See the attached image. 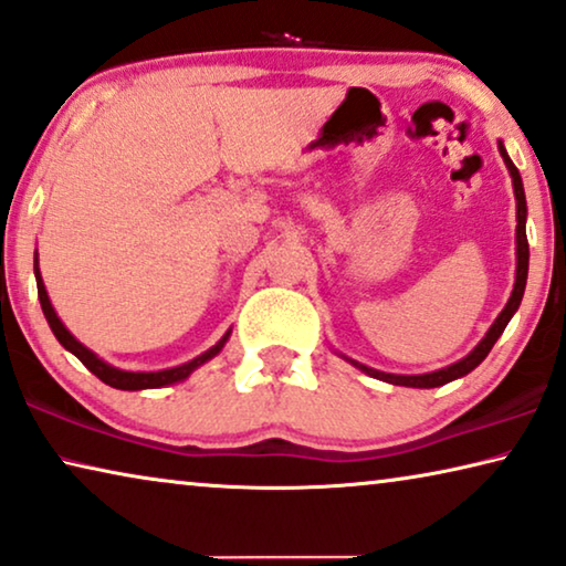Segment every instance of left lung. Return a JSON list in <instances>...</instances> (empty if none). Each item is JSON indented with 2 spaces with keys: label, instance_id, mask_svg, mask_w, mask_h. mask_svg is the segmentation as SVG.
<instances>
[{
  "label": "left lung",
  "instance_id": "8db88e82",
  "mask_svg": "<svg viewBox=\"0 0 566 566\" xmlns=\"http://www.w3.org/2000/svg\"><path fill=\"white\" fill-rule=\"evenodd\" d=\"M501 155L505 160L507 170H511V178H513V191H515V201H518V211H515V217H518V227H515V244H518V268H515V285H513V293L511 298H507L505 308L501 311V316L495 318V324L490 326V332L485 334V339H482L478 347H474L470 355L460 363L444 367V370H437V373H426V375H390V373H378L373 370V367H365L359 363H352L359 370L373 375V378L385 380V382H392V385H406V388H439V385H447L457 378H462V375L472 373L474 367H478L482 359L488 357V352L493 349V344L501 337L503 329L511 322V316L518 311L521 306V298H523V291H526V277H528V240H526V193H523V181H521V174L518 168L513 166V160L507 158L505 147L501 143Z\"/></svg>",
  "mask_w": 566,
  "mask_h": 566
}]
</instances>
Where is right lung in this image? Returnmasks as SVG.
I'll list each match as a JSON object with an SVG mask.
<instances>
[{
    "mask_svg": "<svg viewBox=\"0 0 566 566\" xmlns=\"http://www.w3.org/2000/svg\"><path fill=\"white\" fill-rule=\"evenodd\" d=\"M35 281H38V298H40V306H43V314H45V318H48V324H51L55 339H59L65 349L73 352V355H76V357L81 359V363L86 365V370H92L102 382L112 385V388H117V390L163 388V385H170V382L184 380V378H188V375H191V373L196 370V367L203 365V363H207V359L214 357L217 352L224 347V342H227V337H229V332H227L224 339L219 342L217 347H211L209 352H203L201 357H196V359H191V363H186V365H181V367H170V370H160V373H125V370H117V367L106 365L104 359L96 357L92 349H86L84 344L76 342V337H73V334H71L69 329H65L61 318L55 316V311H53V306H51V298H48V293H45L43 277H40L38 258H35Z\"/></svg>",
    "mask_w": 566,
    "mask_h": 566,
    "instance_id": "add662e5",
    "label": "right lung"
}]
</instances>
